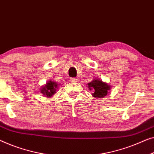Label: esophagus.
Returning <instances> with one entry per match:
<instances>
[{"label": "esophagus", "mask_w": 154, "mask_h": 154, "mask_svg": "<svg viewBox=\"0 0 154 154\" xmlns=\"http://www.w3.org/2000/svg\"><path fill=\"white\" fill-rule=\"evenodd\" d=\"M71 82H77V79H76V78H72V79H71Z\"/></svg>", "instance_id": "34e87169"}]
</instances>
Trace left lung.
<instances>
[{
    "mask_svg": "<svg viewBox=\"0 0 154 154\" xmlns=\"http://www.w3.org/2000/svg\"><path fill=\"white\" fill-rule=\"evenodd\" d=\"M88 87L90 91L92 90V97L97 99L103 98L110 93L111 86L106 82L102 81L99 78H95L88 84Z\"/></svg>",
    "mask_w": 154,
    "mask_h": 154,
    "instance_id": "1",
    "label": "left lung"
}]
</instances>
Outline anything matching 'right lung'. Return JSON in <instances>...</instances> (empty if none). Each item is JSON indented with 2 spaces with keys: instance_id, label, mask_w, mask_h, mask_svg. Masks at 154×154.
<instances>
[{
  "instance_id": "obj_1",
  "label": "right lung",
  "mask_w": 154,
  "mask_h": 154,
  "mask_svg": "<svg viewBox=\"0 0 154 154\" xmlns=\"http://www.w3.org/2000/svg\"><path fill=\"white\" fill-rule=\"evenodd\" d=\"M58 84L53 81H48L45 84V85L42 86L40 89V92L44 95V97L51 98L56 92L57 90Z\"/></svg>"
}]
</instances>
